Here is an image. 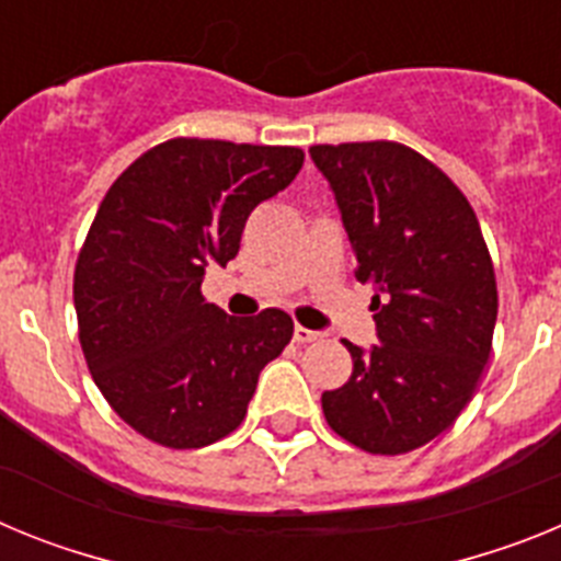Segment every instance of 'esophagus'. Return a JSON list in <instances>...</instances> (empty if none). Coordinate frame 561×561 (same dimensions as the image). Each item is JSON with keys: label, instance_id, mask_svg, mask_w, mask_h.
Wrapping results in <instances>:
<instances>
[{"label": "esophagus", "instance_id": "1", "mask_svg": "<svg viewBox=\"0 0 561 561\" xmlns=\"http://www.w3.org/2000/svg\"><path fill=\"white\" fill-rule=\"evenodd\" d=\"M320 340V331L304 329V325H295V342L297 345H309V342Z\"/></svg>", "mask_w": 561, "mask_h": 561}]
</instances>
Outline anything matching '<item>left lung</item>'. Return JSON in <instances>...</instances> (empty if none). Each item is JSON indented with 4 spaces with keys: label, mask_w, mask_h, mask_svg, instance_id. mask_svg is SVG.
I'll return each mask as SVG.
<instances>
[{
    "label": "left lung",
    "mask_w": 561,
    "mask_h": 561,
    "mask_svg": "<svg viewBox=\"0 0 561 561\" xmlns=\"http://www.w3.org/2000/svg\"><path fill=\"white\" fill-rule=\"evenodd\" d=\"M331 182L374 289L379 345L345 342L348 381L323 393L340 438L370 455H404L455 424L492 354L497 277L478 216L460 187L404 142L311 146Z\"/></svg>",
    "instance_id": "8db88e82"
}]
</instances>
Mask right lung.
<instances>
[{"instance_id":"1","label":"right lung","mask_w":561,"mask_h":561,"mask_svg":"<svg viewBox=\"0 0 561 561\" xmlns=\"http://www.w3.org/2000/svg\"><path fill=\"white\" fill-rule=\"evenodd\" d=\"M295 146L173 137L112 182L76 261L78 340L108 408L168 449L241 427L257 374L295 334L264 309L230 317L202 295L238 255L247 216L304 168Z\"/></svg>"}]
</instances>
